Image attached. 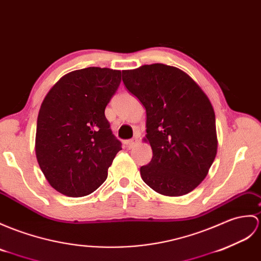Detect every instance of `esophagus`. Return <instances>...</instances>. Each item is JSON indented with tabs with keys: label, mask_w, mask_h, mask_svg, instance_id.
<instances>
[{
	"label": "esophagus",
	"mask_w": 261,
	"mask_h": 261,
	"mask_svg": "<svg viewBox=\"0 0 261 261\" xmlns=\"http://www.w3.org/2000/svg\"><path fill=\"white\" fill-rule=\"evenodd\" d=\"M137 141H138V139H137V138H133V139H130V140L126 141L125 143H126V145H128L129 148H132L133 145H135V144L137 143Z\"/></svg>",
	"instance_id": "1"
}]
</instances>
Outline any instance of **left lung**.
I'll return each instance as SVG.
<instances>
[{
    "mask_svg": "<svg viewBox=\"0 0 261 261\" xmlns=\"http://www.w3.org/2000/svg\"><path fill=\"white\" fill-rule=\"evenodd\" d=\"M122 81L147 112L152 159L141 178L163 196H184L205 178L217 154L214 108L198 84L174 66L154 63L122 71Z\"/></svg>",
    "mask_w": 261,
    "mask_h": 261,
    "instance_id": "1",
    "label": "left lung"
}]
</instances>
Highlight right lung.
I'll return each mask as SVG.
<instances>
[{"mask_svg": "<svg viewBox=\"0 0 261 261\" xmlns=\"http://www.w3.org/2000/svg\"><path fill=\"white\" fill-rule=\"evenodd\" d=\"M120 82L118 70L72 71L42 102L35 154L47 182L62 195L84 197L95 191L122 149L105 114Z\"/></svg>", "mask_w": 261, "mask_h": 261, "instance_id": "obj_1", "label": "right lung"}]
</instances>
